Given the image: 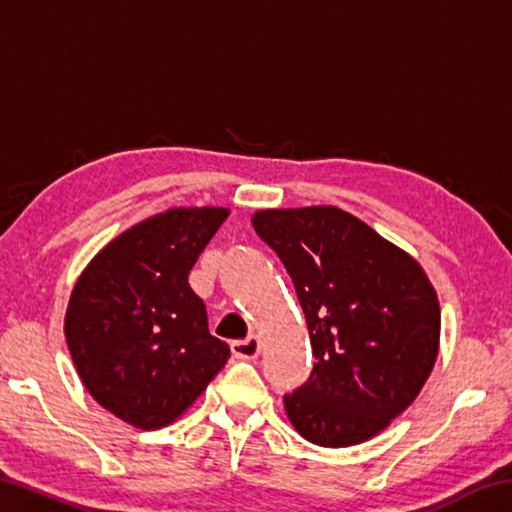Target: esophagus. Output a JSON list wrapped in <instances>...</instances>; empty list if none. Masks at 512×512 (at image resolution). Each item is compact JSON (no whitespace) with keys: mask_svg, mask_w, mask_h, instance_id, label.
<instances>
[{"mask_svg":"<svg viewBox=\"0 0 512 512\" xmlns=\"http://www.w3.org/2000/svg\"><path fill=\"white\" fill-rule=\"evenodd\" d=\"M230 350H232V354H235L237 359H257L259 350H262V343H259V339H257L255 334H250L248 339L232 343Z\"/></svg>","mask_w":512,"mask_h":512,"instance_id":"esophagus-1","label":"esophagus"}]
</instances>
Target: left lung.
<instances>
[{"label": "left lung", "mask_w": 512, "mask_h": 512, "mask_svg": "<svg viewBox=\"0 0 512 512\" xmlns=\"http://www.w3.org/2000/svg\"><path fill=\"white\" fill-rule=\"evenodd\" d=\"M253 228L291 275L314 370L284 409L302 438L350 447L422 391L438 357L440 305L424 268L334 205L259 210Z\"/></svg>", "instance_id": "8db88e82"}]
</instances>
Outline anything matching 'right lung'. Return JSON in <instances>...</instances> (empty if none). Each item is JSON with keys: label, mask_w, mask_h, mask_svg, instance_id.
I'll use <instances>...</instances> for the list:
<instances>
[{"label": "right lung", "mask_w": 512, "mask_h": 512, "mask_svg": "<svg viewBox=\"0 0 512 512\" xmlns=\"http://www.w3.org/2000/svg\"><path fill=\"white\" fill-rule=\"evenodd\" d=\"M225 207H171L103 246L76 280L65 339L103 409L153 431L176 422L230 357L187 277L228 219Z\"/></svg>", "instance_id": "1"}]
</instances>
